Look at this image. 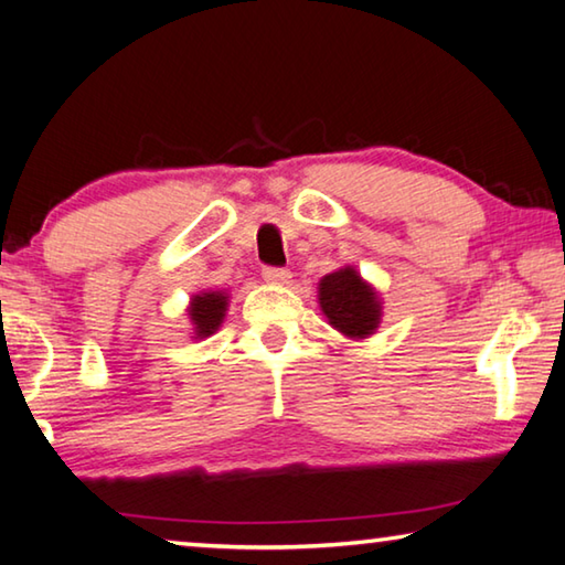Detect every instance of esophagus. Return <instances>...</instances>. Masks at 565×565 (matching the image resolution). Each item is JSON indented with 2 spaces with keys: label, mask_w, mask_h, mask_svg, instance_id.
I'll return each mask as SVG.
<instances>
[{
  "label": "esophagus",
  "mask_w": 565,
  "mask_h": 565,
  "mask_svg": "<svg viewBox=\"0 0 565 565\" xmlns=\"http://www.w3.org/2000/svg\"><path fill=\"white\" fill-rule=\"evenodd\" d=\"M263 277L270 285H288L290 282V273L288 270H282V267H265V273H263Z\"/></svg>",
  "instance_id": "1"
}]
</instances>
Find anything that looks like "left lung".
Here are the masks:
<instances>
[{
	"mask_svg": "<svg viewBox=\"0 0 565 565\" xmlns=\"http://www.w3.org/2000/svg\"><path fill=\"white\" fill-rule=\"evenodd\" d=\"M318 302L330 326L350 340L370 338L383 320L381 295L353 265L322 277L318 282Z\"/></svg>",
	"mask_w": 565,
	"mask_h": 565,
	"instance_id": "left-lung-1",
	"label": "left lung"
}]
</instances>
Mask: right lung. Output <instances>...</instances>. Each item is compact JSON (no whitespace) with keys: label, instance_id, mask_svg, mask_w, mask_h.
Segmentation results:
<instances>
[{"label":"right lung","instance_id":"obj_1","mask_svg":"<svg viewBox=\"0 0 565 565\" xmlns=\"http://www.w3.org/2000/svg\"><path fill=\"white\" fill-rule=\"evenodd\" d=\"M227 305L230 295L225 290H200L192 295L188 305V318L192 326L190 338L205 340L210 335H215L222 320L227 316Z\"/></svg>","mask_w":565,"mask_h":565}]
</instances>
